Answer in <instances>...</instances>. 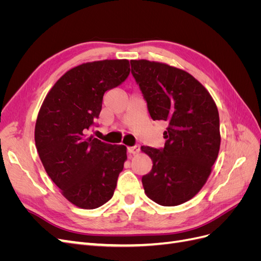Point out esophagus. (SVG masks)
<instances>
[{
    "label": "esophagus",
    "instance_id": "1",
    "mask_svg": "<svg viewBox=\"0 0 261 261\" xmlns=\"http://www.w3.org/2000/svg\"><path fill=\"white\" fill-rule=\"evenodd\" d=\"M127 151L132 154H137L140 151V146L139 145H135L133 147H128L127 148Z\"/></svg>",
    "mask_w": 261,
    "mask_h": 261
}]
</instances>
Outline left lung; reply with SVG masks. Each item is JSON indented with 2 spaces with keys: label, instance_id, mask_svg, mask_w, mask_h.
I'll return each instance as SVG.
<instances>
[{
  "label": "left lung",
  "instance_id": "left-lung-1",
  "mask_svg": "<svg viewBox=\"0 0 261 261\" xmlns=\"http://www.w3.org/2000/svg\"><path fill=\"white\" fill-rule=\"evenodd\" d=\"M132 74L153 121L168 124L164 148L141 147L152 169L141 178L146 195L165 207L192 199L206 184L220 150L219 112L209 91L183 69L132 60Z\"/></svg>",
  "mask_w": 261,
  "mask_h": 261
}]
</instances>
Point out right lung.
Instances as JSON below:
<instances>
[{"label": "right lung", "instance_id": "right-lung-1", "mask_svg": "<svg viewBox=\"0 0 261 261\" xmlns=\"http://www.w3.org/2000/svg\"><path fill=\"white\" fill-rule=\"evenodd\" d=\"M129 72L128 60L73 67L54 84L38 113L35 141L44 170L80 208L96 209L112 198L127 159L125 146L103 143L87 132L99 117L105 92Z\"/></svg>", "mask_w": 261, "mask_h": 261}]
</instances>
